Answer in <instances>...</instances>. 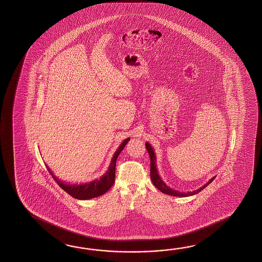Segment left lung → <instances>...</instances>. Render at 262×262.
I'll return each instance as SVG.
<instances>
[{"mask_svg":"<svg viewBox=\"0 0 262 262\" xmlns=\"http://www.w3.org/2000/svg\"><path fill=\"white\" fill-rule=\"evenodd\" d=\"M145 146H146V149H147L148 152H149V156H150V180H151L152 184H155V186H156V188H158V189L160 190L161 192H163L164 194L174 195V196H189V195H195V194H198L199 192H201V190L204 189L207 185H209V184H211L212 181H213V179L215 178V177H213V178L211 179L207 184H204L202 187H201L200 189H196L195 190V191H192V192H186V193H184V192H180V191L171 189L169 186H167V184H165V183L162 181V179L160 178V176H159V174H158V171H157V169H156V158L154 149L151 148L150 143H148V142L145 143Z\"/></svg>","mask_w":262,"mask_h":262,"instance_id":"obj_1","label":"left lung"}]
</instances>
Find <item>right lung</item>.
Here are the masks:
<instances>
[{"label":"right lung","mask_w":262,"mask_h":262,"mask_svg":"<svg viewBox=\"0 0 262 262\" xmlns=\"http://www.w3.org/2000/svg\"><path fill=\"white\" fill-rule=\"evenodd\" d=\"M129 139H130L129 138L124 139L120 145V147L118 148V150L115 151L114 156L112 157L111 165L107 168L106 172L105 173V175H103L100 179H96L93 182L80 184H67V183H63V182H61V180H59L57 177H55V175L50 170V167L48 166H47V168H48L50 175L55 180L56 183L59 184V186L64 190L69 195H72L73 198H75L77 200L85 201V200H90V199H94L96 196L104 195L114 184L116 160H117L119 155L121 154V151L123 150L124 146L127 144Z\"/></svg>","instance_id":"add662e5"}]
</instances>
